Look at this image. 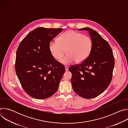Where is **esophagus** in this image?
<instances>
[{
	"mask_svg": "<svg viewBox=\"0 0 128 128\" xmlns=\"http://www.w3.org/2000/svg\"><path fill=\"white\" fill-rule=\"evenodd\" d=\"M68 66H65V69L66 71H67L68 70Z\"/></svg>",
	"mask_w": 128,
	"mask_h": 128,
	"instance_id": "34e87169",
	"label": "esophagus"
}]
</instances>
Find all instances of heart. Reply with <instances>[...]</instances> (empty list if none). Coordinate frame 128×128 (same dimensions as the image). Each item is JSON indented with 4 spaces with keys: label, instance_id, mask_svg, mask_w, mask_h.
<instances>
[{
    "label": "heart",
    "instance_id": "1",
    "mask_svg": "<svg viewBox=\"0 0 128 128\" xmlns=\"http://www.w3.org/2000/svg\"><path fill=\"white\" fill-rule=\"evenodd\" d=\"M93 43L88 36L74 31H67L56 40H52L48 46L49 50L53 58L59 60L65 53L67 54L61 58L60 62L65 65L75 61L78 63L85 61L89 56Z\"/></svg>",
    "mask_w": 128,
    "mask_h": 128
}]
</instances>
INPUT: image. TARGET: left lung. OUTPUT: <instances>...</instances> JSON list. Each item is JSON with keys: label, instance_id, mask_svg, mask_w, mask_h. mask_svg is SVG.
Instances as JSON below:
<instances>
[{"label": "left lung", "instance_id": "obj_1", "mask_svg": "<svg viewBox=\"0 0 128 128\" xmlns=\"http://www.w3.org/2000/svg\"><path fill=\"white\" fill-rule=\"evenodd\" d=\"M93 46L88 58L81 64L71 66L72 86L80 96L90 99L102 94L110 84L114 66V58L109 44L96 31L86 27Z\"/></svg>", "mask_w": 128, "mask_h": 128}]
</instances>
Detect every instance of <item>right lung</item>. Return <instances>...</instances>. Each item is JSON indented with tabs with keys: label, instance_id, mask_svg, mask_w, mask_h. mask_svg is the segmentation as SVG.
I'll return each instance as SVG.
<instances>
[{
	"label": "right lung",
	"instance_id": "1",
	"mask_svg": "<svg viewBox=\"0 0 128 128\" xmlns=\"http://www.w3.org/2000/svg\"><path fill=\"white\" fill-rule=\"evenodd\" d=\"M62 30L37 28L28 33L18 46L16 74L25 92L34 98L46 99L58 88L65 67L52 56L48 46Z\"/></svg>",
	"mask_w": 128,
	"mask_h": 128
}]
</instances>
